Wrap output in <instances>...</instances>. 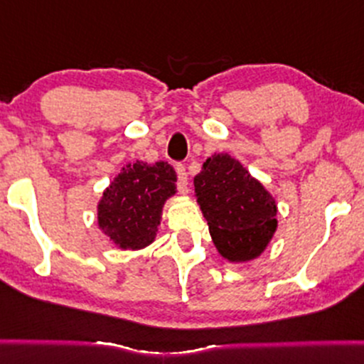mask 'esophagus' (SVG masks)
I'll list each match as a JSON object with an SVG mask.
<instances>
[{
    "label": "esophagus",
    "mask_w": 364,
    "mask_h": 364,
    "mask_svg": "<svg viewBox=\"0 0 364 364\" xmlns=\"http://www.w3.org/2000/svg\"><path fill=\"white\" fill-rule=\"evenodd\" d=\"M176 173H178V188L183 195L188 193V174L185 166L178 164L176 166Z\"/></svg>",
    "instance_id": "obj_1"
}]
</instances>
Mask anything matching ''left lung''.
Instances as JSON below:
<instances>
[{
  "label": "left lung",
  "instance_id": "1",
  "mask_svg": "<svg viewBox=\"0 0 364 364\" xmlns=\"http://www.w3.org/2000/svg\"><path fill=\"white\" fill-rule=\"evenodd\" d=\"M195 198L217 252L231 263L252 262L277 231V202L229 154H214L193 179Z\"/></svg>",
  "mask_w": 364,
  "mask_h": 364
}]
</instances>
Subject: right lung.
Instances as JSON below:
<instances>
[{
	"label": "right lung",
	"instance_id": "add662e5",
	"mask_svg": "<svg viewBox=\"0 0 364 364\" xmlns=\"http://www.w3.org/2000/svg\"><path fill=\"white\" fill-rule=\"evenodd\" d=\"M168 162L124 164L97 202V225L119 250H144L156 241L166 202L178 193Z\"/></svg>",
	"mask_w": 364,
	"mask_h": 364
}]
</instances>
